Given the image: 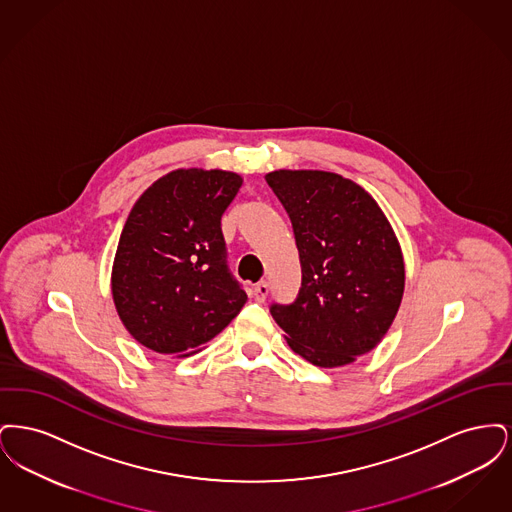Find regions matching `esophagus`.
Here are the masks:
<instances>
[{"label": "esophagus", "mask_w": 512, "mask_h": 512, "mask_svg": "<svg viewBox=\"0 0 512 512\" xmlns=\"http://www.w3.org/2000/svg\"><path fill=\"white\" fill-rule=\"evenodd\" d=\"M268 290H270V288H268V282L263 280V282H259V284L253 286V297H255L259 303H263V301L267 299Z\"/></svg>", "instance_id": "obj_1"}]
</instances>
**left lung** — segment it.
Here are the masks:
<instances>
[{
	"mask_svg": "<svg viewBox=\"0 0 512 512\" xmlns=\"http://www.w3.org/2000/svg\"><path fill=\"white\" fill-rule=\"evenodd\" d=\"M292 220L301 288L270 315L293 353L320 368L357 361L388 334L405 290V263L376 199L341 174L268 172Z\"/></svg>",
	"mask_w": 512,
	"mask_h": 512,
	"instance_id": "8db88e82",
	"label": "left lung"
}]
</instances>
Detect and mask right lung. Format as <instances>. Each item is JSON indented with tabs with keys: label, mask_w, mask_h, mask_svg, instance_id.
<instances>
[{
	"label": "right lung",
	"mask_w": 512,
	"mask_h": 512,
	"mask_svg": "<svg viewBox=\"0 0 512 512\" xmlns=\"http://www.w3.org/2000/svg\"><path fill=\"white\" fill-rule=\"evenodd\" d=\"M244 178L178 169L134 203L117 245L111 292L128 334L147 349L188 357L247 301L226 267L220 219Z\"/></svg>",
	"instance_id": "add662e5"
}]
</instances>
